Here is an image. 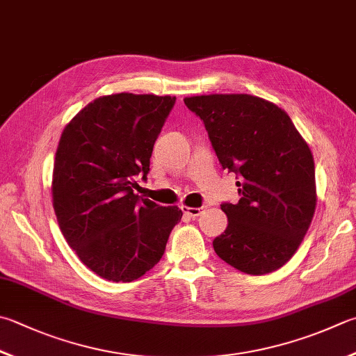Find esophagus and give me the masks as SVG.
I'll return each instance as SVG.
<instances>
[{"instance_id":"obj_1","label":"esophagus","mask_w":356,"mask_h":356,"mask_svg":"<svg viewBox=\"0 0 356 356\" xmlns=\"http://www.w3.org/2000/svg\"><path fill=\"white\" fill-rule=\"evenodd\" d=\"M181 209H183V212H184V216H187L189 218H197L200 213H201V209H203V207H189V206H183L181 207Z\"/></svg>"}]
</instances>
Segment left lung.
Returning a JSON list of instances; mask_svg holds the SVG:
<instances>
[{
	"label": "left lung",
	"mask_w": 356,
	"mask_h": 356,
	"mask_svg": "<svg viewBox=\"0 0 356 356\" xmlns=\"http://www.w3.org/2000/svg\"><path fill=\"white\" fill-rule=\"evenodd\" d=\"M184 104L203 120L221 167L240 179L238 203L221 204L229 223L212 241L217 256L252 276L279 270L316 209L310 147L290 116L261 97L192 96Z\"/></svg>",
	"instance_id": "8db88e82"
}]
</instances>
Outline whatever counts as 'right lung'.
Segmentation results:
<instances>
[{"label": "right lung", "instance_id": "obj_1", "mask_svg": "<svg viewBox=\"0 0 356 356\" xmlns=\"http://www.w3.org/2000/svg\"><path fill=\"white\" fill-rule=\"evenodd\" d=\"M155 95L102 96L65 127L52 173V206L83 265L113 282H131L163 257L183 212L139 197L153 145L175 105Z\"/></svg>", "mask_w": 356, "mask_h": 356}]
</instances>
